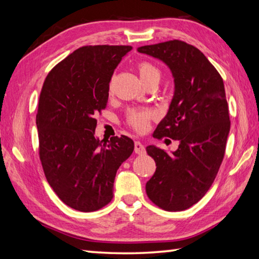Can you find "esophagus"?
<instances>
[{
    "label": "esophagus",
    "instance_id": "obj_1",
    "mask_svg": "<svg viewBox=\"0 0 259 259\" xmlns=\"http://www.w3.org/2000/svg\"><path fill=\"white\" fill-rule=\"evenodd\" d=\"M145 146L143 145L142 143L139 142V140H136L135 142V153H137L139 155H143L145 154Z\"/></svg>",
    "mask_w": 259,
    "mask_h": 259
}]
</instances>
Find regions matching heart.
Masks as SVG:
<instances>
[{"label": "heart", "mask_w": 259, "mask_h": 259, "mask_svg": "<svg viewBox=\"0 0 259 259\" xmlns=\"http://www.w3.org/2000/svg\"><path fill=\"white\" fill-rule=\"evenodd\" d=\"M138 72L142 81L147 83L156 81L159 82L161 78V72L155 65L150 61H142L138 65ZM155 119V114L151 109H142V108H133L126 113V124L131 126L134 130L138 133L146 131L151 122Z\"/></svg>", "instance_id": "heart-1"}]
</instances>
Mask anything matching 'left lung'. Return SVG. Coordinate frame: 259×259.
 I'll return each mask as SVG.
<instances>
[{"mask_svg": "<svg viewBox=\"0 0 259 259\" xmlns=\"http://www.w3.org/2000/svg\"><path fill=\"white\" fill-rule=\"evenodd\" d=\"M163 61L175 78L169 111L153 137L178 140L171 154L147 146L156 170L146 183L148 199L166 211H182L203 198L225 155L230 114L224 82L198 48L179 40L138 48Z\"/></svg>", "mask_w": 259, "mask_h": 259, "instance_id": "left-lung-1", "label": "left lung"}]
</instances>
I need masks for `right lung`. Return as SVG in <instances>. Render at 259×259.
Wrapping results in <instances>:
<instances>
[{
    "instance_id": "add662e5",
    "label": "right lung",
    "mask_w": 259,
    "mask_h": 259,
    "mask_svg": "<svg viewBox=\"0 0 259 259\" xmlns=\"http://www.w3.org/2000/svg\"><path fill=\"white\" fill-rule=\"evenodd\" d=\"M131 49L78 48L43 83L36 114L38 155L52 190L78 211H96L111 202L117 169L134 152L126 136L107 142L95 137V115L106 108L114 69Z\"/></svg>"
}]
</instances>
